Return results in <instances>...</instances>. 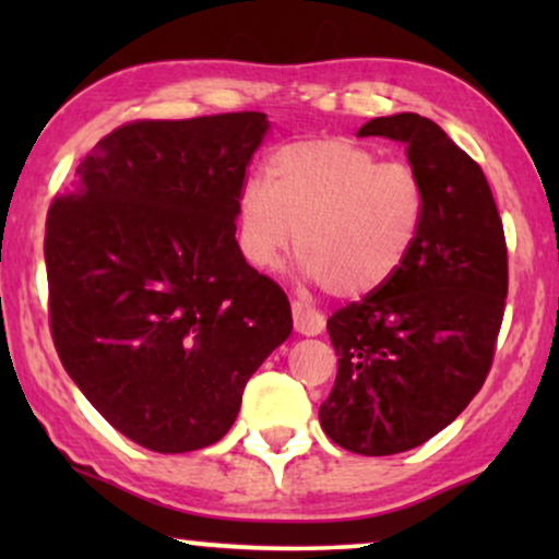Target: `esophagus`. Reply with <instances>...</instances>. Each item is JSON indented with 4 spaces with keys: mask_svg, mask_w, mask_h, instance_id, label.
<instances>
[{
    "mask_svg": "<svg viewBox=\"0 0 559 559\" xmlns=\"http://www.w3.org/2000/svg\"><path fill=\"white\" fill-rule=\"evenodd\" d=\"M293 320H295V331L302 335H318L323 333L325 328L323 312L300 300H293Z\"/></svg>",
    "mask_w": 559,
    "mask_h": 559,
    "instance_id": "1",
    "label": "esophagus"
}]
</instances>
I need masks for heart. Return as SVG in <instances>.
<instances>
[{
    "label": "heart",
    "instance_id": "heart-1",
    "mask_svg": "<svg viewBox=\"0 0 559 559\" xmlns=\"http://www.w3.org/2000/svg\"><path fill=\"white\" fill-rule=\"evenodd\" d=\"M239 243L249 264L270 270L297 236L300 272L335 297L384 287L415 247L425 186L415 167L381 163L348 140H300L249 178L236 198Z\"/></svg>",
    "mask_w": 559,
    "mask_h": 559
}]
</instances>
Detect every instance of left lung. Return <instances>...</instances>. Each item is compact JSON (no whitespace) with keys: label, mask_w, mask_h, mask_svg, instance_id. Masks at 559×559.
I'll return each mask as SVG.
<instances>
[{"label":"left lung","mask_w":559,"mask_h":559,"mask_svg":"<svg viewBox=\"0 0 559 559\" xmlns=\"http://www.w3.org/2000/svg\"><path fill=\"white\" fill-rule=\"evenodd\" d=\"M358 136L407 147L425 218L400 272L328 318L338 373L320 425L350 453L394 455L445 430L484 386L507 308V236L484 170L435 121L404 111Z\"/></svg>","instance_id":"left-lung-1"}]
</instances>
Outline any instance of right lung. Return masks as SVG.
I'll return each mask as SVG.
<instances>
[{
  "instance_id": "1",
  "label": "right lung",
  "mask_w": 559,
  "mask_h": 559,
  "mask_svg": "<svg viewBox=\"0 0 559 559\" xmlns=\"http://www.w3.org/2000/svg\"><path fill=\"white\" fill-rule=\"evenodd\" d=\"M266 127L262 111L129 121L50 203L60 364L106 423L155 453L224 438L249 377L293 333L285 289L236 241V198Z\"/></svg>"
}]
</instances>
